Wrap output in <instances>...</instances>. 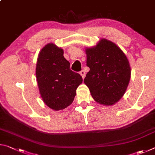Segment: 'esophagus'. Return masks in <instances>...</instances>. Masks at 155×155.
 <instances>
[{
  "label": "esophagus",
  "instance_id": "1",
  "mask_svg": "<svg viewBox=\"0 0 155 155\" xmlns=\"http://www.w3.org/2000/svg\"><path fill=\"white\" fill-rule=\"evenodd\" d=\"M80 74H81V77H82L83 78H85V71H84V70H81V71L80 72Z\"/></svg>",
  "mask_w": 155,
  "mask_h": 155
}]
</instances>
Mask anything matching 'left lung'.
<instances>
[{
    "instance_id": "1",
    "label": "left lung",
    "mask_w": 155,
    "mask_h": 155,
    "mask_svg": "<svg viewBox=\"0 0 155 155\" xmlns=\"http://www.w3.org/2000/svg\"><path fill=\"white\" fill-rule=\"evenodd\" d=\"M85 51L90 71L84 83L96 102L114 105L124 96L130 79L131 70L127 56L116 44L104 38Z\"/></svg>"
}]
</instances>
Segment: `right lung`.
Masks as SVG:
<instances>
[{
    "label": "right lung",
    "mask_w": 155,
    "mask_h": 155,
    "mask_svg": "<svg viewBox=\"0 0 155 155\" xmlns=\"http://www.w3.org/2000/svg\"><path fill=\"white\" fill-rule=\"evenodd\" d=\"M35 74L44 103L54 111L64 109L72 103L76 90L83 82L81 76L70 70L64 50L53 43L47 44L40 51Z\"/></svg>",
    "instance_id": "obj_1"
}]
</instances>
